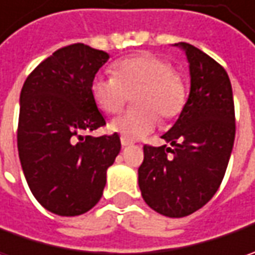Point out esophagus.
<instances>
[{"label": "esophagus", "instance_id": "1", "mask_svg": "<svg viewBox=\"0 0 255 255\" xmlns=\"http://www.w3.org/2000/svg\"><path fill=\"white\" fill-rule=\"evenodd\" d=\"M121 143H122L123 147H128V146H132V144H133V142L128 140L126 137H121Z\"/></svg>", "mask_w": 255, "mask_h": 255}]
</instances>
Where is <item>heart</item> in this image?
Here are the masks:
<instances>
[{
  "mask_svg": "<svg viewBox=\"0 0 255 255\" xmlns=\"http://www.w3.org/2000/svg\"><path fill=\"white\" fill-rule=\"evenodd\" d=\"M112 78L102 75L91 81V96L108 115L123 109L132 95V109L111 122L109 129L136 140L149 134L163 121L177 118L186 103V89L171 65L157 55L143 52L122 58L111 66Z\"/></svg>",
  "mask_w": 255,
  "mask_h": 255,
  "instance_id": "b5f03b06",
  "label": "heart"
}]
</instances>
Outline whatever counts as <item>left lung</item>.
<instances>
[{"label": "left lung", "instance_id": "8db88e82", "mask_svg": "<svg viewBox=\"0 0 255 255\" xmlns=\"http://www.w3.org/2000/svg\"><path fill=\"white\" fill-rule=\"evenodd\" d=\"M184 51L190 92L179 119L160 147L144 146L139 167L143 200L166 217H186L201 209L219 190L230 160L234 136V101L226 69L199 48Z\"/></svg>", "mask_w": 255, "mask_h": 255}]
</instances>
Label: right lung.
I'll return each mask as SVG.
<instances>
[{
	"label": "right lung",
	"instance_id": "1",
	"mask_svg": "<svg viewBox=\"0 0 255 255\" xmlns=\"http://www.w3.org/2000/svg\"><path fill=\"white\" fill-rule=\"evenodd\" d=\"M109 54L85 44L55 51L25 81L18 153L34 197L58 216H79L102 197L106 171L121 152L118 133L82 136L105 125L91 81Z\"/></svg>",
	"mask_w": 255,
	"mask_h": 255
}]
</instances>
